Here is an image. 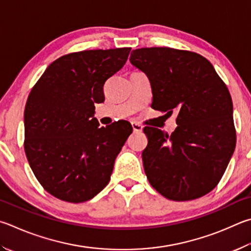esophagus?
I'll return each mask as SVG.
<instances>
[{"mask_svg": "<svg viewBox=\"0 0 251 251\" xmlns=\"http://www.w3.org/2000/svg\"><path fill=\"white\" fill-rule=\"evenodd\" d=\"M131 127H133L135 133H140L143 130V126L137 124V123H131Z\"/></svg>", "mask_w": 251, "mask_h": 251, "instance_id": "obj_1", "label": "esophagus"}]
</instances>
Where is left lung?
<instances>
[{"label": "left lung", "instance_id": "1", "mask_svg": "<svg viewBox=\"0 0 251 251\" xmlns=\"http://www.w3.org/2000/svg\"><path fill=\"white\" fill-rule=\"evenodd\" d=\"M130 62L145 72L152 91L153 110L171 115V135L145 127L144 169L149 183L172 201H191L215 188L236 145L233 102L206 58L169 47L135 49Z\"/></svg>", "mask_w": 251, "mask_h": 251}]
</instances>
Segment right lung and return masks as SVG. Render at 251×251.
<instances>
[{
	"mask_svg": "<svg viewBox=\"0 0 251 251\" xmlns=\"http://www.w3.org/2000/svg\"><path fill=\"white\" fill-rule=\"evenodd\" d=\"M129 52L125 47L65 54L30 91L24 112L25 153L39 183L61 201H89L110 182L133 127L127 121L99 127L94 103L104 102V84Z\"/></svg>",
	"mask_w": 251,
	"mask_h": 251,
	"instance_id": "add662e5",
	"label": "right lung"
}]
</instances>
